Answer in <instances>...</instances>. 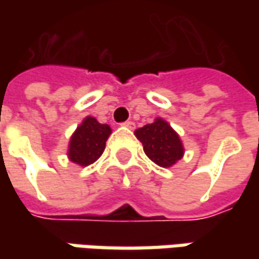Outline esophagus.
<instances>
[{
  "label": "esophagus",
  "instance_id": "34e87169",
  "mask_svg": "<svg viewBox=\"0 0 259 259\" xmlns=\"http://www.w3.org/2000/svg\"><path fill=\"white\" fill-rule=\"evenodd\" d=\"M122 125H124V126H126V128H130V130L135 128V124L133 122V121H125V122H122Z\"/></svg>",
  "mask_w": 259,
  "mask_h": 259
}]
</instances>
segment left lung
<instances>
[{
  "mask_svg": "<svg viewBox=\"0 0 259 259\" xmlns=\"http://www.w3.org/2000/svg\"><path fill=\"white\" fill-rule=\"evenodd\" d=\"M135 135L143 143L147 157L155 164L170 167L183 157V145L179 135L160 118H157L153 124L138 128Z\"/></svg>",
  "mask_w": 259,
  "mask_h": 259,
  "instance_id": "1",
  "label": "left lung"
}]
</instances>
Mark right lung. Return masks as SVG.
<instances>
[{"mask_svg": "<svg viewBox=\"0 0 259 259\" xmlns=\"http://www.w3.org/2000/svg\"><path fill=\"white\" fill-rule=\"evenodd\" d=\"M111 134L109 125L99 124L95 118L88 116L77 126L69 144V158L79 165L95 163L104 153L106 140Z\"/></svg>", "mask_w": 259, "mask_h": 259, "instance_id": "right-lung-1", "label": "right lung"}]
</instances>
